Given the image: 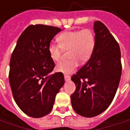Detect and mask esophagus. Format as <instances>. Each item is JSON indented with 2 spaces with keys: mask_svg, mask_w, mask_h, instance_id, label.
I'll list each match as a JSON object with an SVG mask.
<instances>
[{
  "mask_svg": "<svg viewBox=\"0 0 130 130\" xmlns=\"http://www.w3.org/2000/svg\"><path fill=\"white\" fill-rule=\"evenodd\" d=\"M70 77L69 76H67V75H65V81H68V80H70Z\"/></svg>",
  "mask_w": 130,
  "mask_h": 130,
  "instance_id": "esophagus-1",
  "label": "esophagus"
}]
</instances>
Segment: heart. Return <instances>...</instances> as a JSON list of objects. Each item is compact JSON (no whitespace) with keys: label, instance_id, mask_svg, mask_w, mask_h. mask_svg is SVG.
<instances>
[{"label":"heart","instance_id":"heart-1","mask_svg":"<svg viewBox=\"0 0 130 130\" xmlns=\"http://www.w3.org/2000/svg\"><path fill=\"white\" fill-rule=\"evenodd\" d=\"M59 44L50 43L48 53L53 61H58L63 50H68V61L59 62L56 67L57 71L65 74L73 72L78 63L87 62L91 57L95 44L93 32L90 29L65 31L58 38Z\"/></svg>","mask_w":130,"mask_h":130}]
</instances>
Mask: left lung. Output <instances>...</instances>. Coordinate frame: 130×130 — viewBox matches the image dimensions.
Returning a JSON list of instances; mask_svg holds the SVG:
<instances>
[{"mask_svg":"<svg viewBox=\"0 0 130 130\" xmlns=\"http://www.w3.org/2000/svg\"><path fill=\"white\" fill-rule=\"evenodd\" d=\"M95 44L89 61L71 77L76 90L71 95L74 111L97 116L112 102L119 86L122 65L118 43L101 22H94Z\"/></svg>","mask_w":130,"mask_h":130,"instance_id":"obj_1","label":"left lung"}]
</instances>
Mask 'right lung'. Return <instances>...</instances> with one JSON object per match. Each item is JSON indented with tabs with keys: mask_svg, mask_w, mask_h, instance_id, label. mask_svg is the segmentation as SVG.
I'll use <instances>...</instances> for the list:
<instances>
[{
	"mask_svg": "<svg viewBox=\"0 0 130 130\" xmlns=\"http://www.w3.org/2000/svg\"><path fill=\"white\" fill-rule=\"evenodd\" d=\"M61 31L54 26L31 25L19 36L12 53L9 80L13 99L30 117L48 115L64 85L62 73L50 74L55 64L48 53L51 40Z\"/></svg>",
	"mask_w": 130,
	"mask_h": 130,
	"instance_id": "right-lung-1",
	"label": "right lung"
}]
</instances>
